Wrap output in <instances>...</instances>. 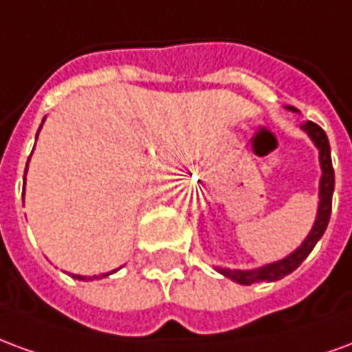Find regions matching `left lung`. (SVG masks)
Instances as JSON below:
<instances>
[{"label": "left lung", "mask_w": 352, "mask_h": 352, "mask_svg": "<svg viewBox=\"0 0 352 352\" xmlns=\"http://www.w3.org/2000/svg\"><path fill=\"white\" fill-rule=\"evenodd\" d=\"M288 111L292 113H300L296 107H290L287 105ZM302 130L309 135V139L313 141V145L317 146L318 151V164H320V181H318V207H317V217H315V222L311 226L309 234L305 236V239L302 241V245L292 251L285 258L277 260V262H272V264L260 265V267H254V270H230V267H217V272L222 273L224 277L236 280L239 285H252V283H260V280H265V283H273V280L283 279L285 275L292 273L302 264L303 260L309 256V252L315 249L317 241L324 234L326 226H328V221H330V213H332V194H333V168H332V154H330V143H328V138H326L324 130L317 126L315 122L307 120L305 124H302Z\"/></svg>", "instance_id": "8db88e82"}]
</instances>
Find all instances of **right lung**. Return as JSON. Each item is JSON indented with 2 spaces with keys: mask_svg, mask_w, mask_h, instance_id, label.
<instances>
[{
  "mask_svg": "<svg viewBox=\"0 0 352 352\" xmlns=\"http://www.w3.org/2000/svg\"><path fill=\"white\" fill-rule=\"evenodd\" d=\"M43 122H45V118H43ZM43 122H41V126H43ZM41 126H39V130H41ZM37 135H39V131H37ZM26 171H28V164H26ZM24 190H26V177H24ZM22 198H24V192H22ZM115 272H118V270H113V272H109V273H101V275H92V277H85V275H75V273H73V279H79V280L103 279V277H107V275H111V273H115Z\"/></svg>",
  "mask_w": 352,
  "mask_h": 352,
  "instance_id": "right-lung-1",
  "label": "right lung"
}]
</instances>
